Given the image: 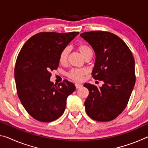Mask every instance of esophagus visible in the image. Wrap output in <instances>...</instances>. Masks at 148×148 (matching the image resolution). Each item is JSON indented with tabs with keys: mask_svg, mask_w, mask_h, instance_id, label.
<instances>
[{
	"mask_svg": "<svg viewBox=\"0 0 148 148\" xmlns=\"http://www.w3.org/2000/svg\"><path fill=\"white\" fill-rule=\"evenodd\" d=\"M75 86H76V89H78V88H79V87H81L82 86V84H75Z\"/></svg>",
	"mask_w": 148,
	"mask_h": 148,
	"instance_id": "obj_1",
	"label": "esophagus"
}]
</instances>
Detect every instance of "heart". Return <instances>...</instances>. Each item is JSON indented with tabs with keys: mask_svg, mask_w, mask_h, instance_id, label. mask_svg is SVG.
<instances>
[{
	"mask_svg": "<svg viewBox=\"0 0 148 148\" xmlns=\"http://www.w3.org/2000/svg\"><path fill=\"white\" fill-rule=\"evenodd\" d=\"M77 49L78 51L82 54L84 58H86L87 56L92 55L91 49L89 47L86 46V45L80 44H78L77 46ZM70 49L68 47H64L62 49L61 53L59 54V63L61 64H66L67 61V58H68V56L69 53ZM87 74V72L86 70L84 69H72L68 73H67L66 76L74 81L79 82L83 79L84 76H85Z\"/></svg>",
	"mask_w": 148,
	"mask_h": 148,
	"instance_id": "1",
	"label": "heart"
}]
</instances>
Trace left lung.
<instances>
[{
  "label": "left lung",
  "instance_id": "1",
  "mask_svg": "<svg viewBox=\"0 0 148 148\" xmlns=\"http://www.w3.org/2000/svg\"><path fill=\"white\" fill-rule=\"evenodd\" d=\"M80 36L96 56L92 76L104 82L101 87L84 85L89 92L84 102L86 113L95 121H112L126 108L134 86V57L124 41L112 32L91 31Z\"/></svg>",
  "mask_w": 148,
  "mask_h": 148
}]
</instances>
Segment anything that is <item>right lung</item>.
Instances as JSON below:
<instances>
[{
	"label": "right lung",
	"instance_id": "right-lung-1",
	"mask_svg": "<svg viewBox=\"0 0 148 148\" xmlns=\"http://www.w3.org/2000/svg\"><path fill=\"white\" fill-rule=\"evenodd\" d=\"M78 34L40 32L20 50L14 70L17 95L30 116L39 121L51 122L61 116L67 97L75 91L68 80L56 85L50 77L51 71L59 66L61 51Z\"/></svg>",
	"mask_w": 148,
	"mask_h": 148
}]
</instances>
